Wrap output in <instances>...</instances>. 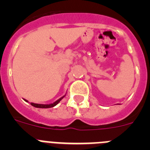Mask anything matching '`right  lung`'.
Segmentation results:
<instances>
[{
    "label": "right lung",
    "mask_w": 150,
    "mask_h": 150,
    "mask_svg": "<svg viewBox=\"0 0 150 150\" xmlns=\"http://www.w3.org/2000/svg\"><path fill=\"white\" fill-rule=\"evenodd\" d=\"M66 95H64V96H62V98H60L59 99H58V100H56V101H55L54 103H52V104H34V103H30V105H32L33 107H37V108H50V107H55V106H56L57 104H59V102L61 101V100H62V99L64 98V97ZM24 100H25L26 102H28V100H25V99H24Z\"/></svg>",
    "instance_id": "obj_1"
}]
</instances>
